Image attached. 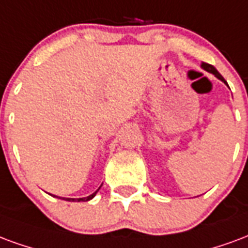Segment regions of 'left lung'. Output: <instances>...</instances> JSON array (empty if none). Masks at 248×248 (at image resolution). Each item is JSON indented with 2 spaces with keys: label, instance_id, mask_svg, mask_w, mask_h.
Instances as JSON below:
<instances>
[{
  "label": "left lung",
  "instance_id": "1",
  "mask_svg": "<svg viewBox=\"0 0 248 248\" xmlns=\"http://www.w3.org/2000/svg\"><path fill=\"white\" fill-rule=\"evenodd\" d=\"M201 67H202V68H203V70H205V71H207V72H210V74H213V75H214V77L216 78H218V79H219L220 82H223L226 84V86L229 87V84H227V82H226L225 79H223V77H222V75H220L219 72L217 71V68L214 66H211V64H209V63H205V62H202L201 63Z\"/></svg>",
  "mask_w": 248,
  "mask_h": 248
}]
</instances>
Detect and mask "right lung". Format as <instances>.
<instances>
[{
  "mask_svg": "<svg viewBox=\"0 0 248 248\" xmlns=\"http://www.w3.org/2000/svg\"><path fill=\"white\" fill-rule=\"evenodd\" d=\"M100 187H102V185H100ZM100 187H99V189H100ZM99 189H97L96 191H95V193H92L91 196H88V197H83V198H63V197H59V198H61V200H64V201H68V202H80V201H83V202H87V201H90V200H92V198H93V197L96 196V193L97 191H99ZM52 196V194H51ZM55 197V196H54ZM58 198V197H57Z\"/></svg>",
  "mask_w": 248,
  "mask_h": 248,
  "instance_id": "right-lung-1",
  "label": "right lung"
}]
</instances>
